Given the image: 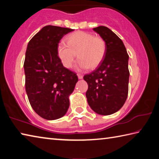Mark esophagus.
Listing matches in <instances>:
<instances>
[{
	"label": "esophagus",
	"instance_id": "obj_1",
	"mask_svg": "<svg viewBox=\"0 0 159 159\" xmlns=\"http://www.w3.org/2000/svg\"><path fill=\"white\" fill-rule=\"evenodd\" d=\"M77 76H78V77H79V79H83V75H81V74H77Z\"/></svg>",
	"mask_w": 159,
	"mask_h": 159
}]
</instances>
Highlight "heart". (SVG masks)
<instances>
[{
	"label": "heart",
	"instance_id": "b5f03b06",
	"mask_svg": "<svg viewBox=\"0 0 159 159\" xmlns=\"http://www.w3.org/2000/svg\"><path fill=\"white\" fill-rule=\"evenodd\" d=\"M106 43L102 38L85 31H77L67 37L66 44L59 43L57 54L63 66L72 67L76 58L80 69H95L102 62L106 53Z\"/></svg>",
	"mask_w": 159,
	"mask_h": 159
}]
</instances>
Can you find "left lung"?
Segmentation results:
<instances>
[{
	"label": "left lung",
	"instance_id": "8db88e82",
	"mask_svg": "<svg viewBox=\"0 0 159 159\" xmlns=\"http://www.w3.org/2000/svg\"><path fill=\"white\" fill-rule=\"evenodd\" d=\"M106 43L105 56L95 70L85 74L88 103L94 111L110 115L123 106L128 94L129 56L121 39L104 26L94 28Z\"/></svg>",
	"mask_w": 159,
	"mask_h": 159
}]
</instances>
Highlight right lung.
I'll return each mask as SVG.
<instances>
[{
  "label": "right lung",
  "mask_w": 159,
  "mask_h": 159,
  "mask_svg": "<svg viewBox=\"0 0 159 159\" xmlns=\"http://www.w3.org/2000/svg\"><path fill=\"white\" fill-rule=\"evenodd\" d=\"M74 29L45 26L29 42L24 63L25 88L31 106L46 120L64 116L69 107L78 76L63 66L57 45Z\"/></svg>",
  "instance_id": "obj_1"
}]
</instances>
